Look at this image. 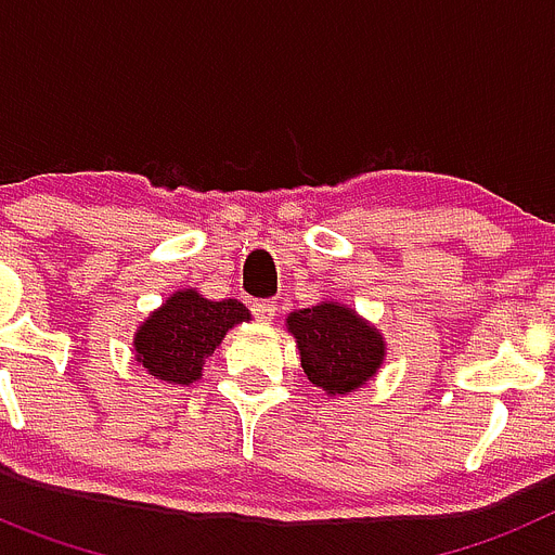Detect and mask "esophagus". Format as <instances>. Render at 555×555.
I'll return each instance as SVG.
<instances>
[{"instance_id": "1", "label": "esophagus", "mask_w": 555, "mask_h": 555, "mask_svg": "<svg viewBox=\"0 0 555 555\" xmlns=\"http://www.w3.org/2000/svg\"><path fill=\"white\" fill-rule=\"evenodd\" d=\"M249 311H253V317L258 322H272L274 317H278V306H274L272 300H255L253 306H249Z\"/></svg>"}]
</instances>
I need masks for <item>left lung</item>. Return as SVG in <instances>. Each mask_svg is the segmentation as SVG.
I'll return each instance as SVG.
<instances>
[{
  "mask_svg": "<svg viewBox=\"0 0 555 555\" xmlns=\"http://www.w3.org/2000/svg\"><path fill=\"white\" fill-rule=\"evenodd\" d=\"M308 380L327 395H347L370 380L384 361V341L375 327L345 306L302 308L288 317Z\"/></svg>",
  "mask_w": 555,
  "mask_h": 555,
  "instance_id": "1",
  "label": "left lung"
}]
</instances>
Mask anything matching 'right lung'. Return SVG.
Masks as SVG:
<instances>
[{
    "instance_id": "obj_1",
    "label": "right lung",
    "mask_w": 555,
    "mask_h": 555,
    "mask_svg": "<svg viewBox=\"0 0 555 555\" xmlns=\"http://www.w3.org/2000/svg\"><path fill=\"white\" fill-rule=\"evenodd\" d=\"M249 320L238 300H205L203 294H171L160 311L135 333V358L150 375L169 384H194L203 375V361L217 350L228 327Z\"/></svg>"
}]
</instances>
